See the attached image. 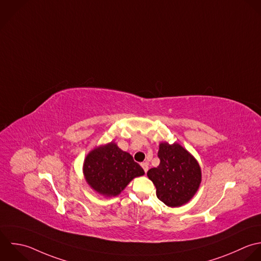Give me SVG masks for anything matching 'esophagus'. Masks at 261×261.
<instances>
[{
	"mask_svg": "<svg viewBox=\"0 0 261 261\" xmlns=\"http://www.w3.org/2000/svg\"><path fill=\"white\" fill-rule=\"evenodd\" d=\"M141 167H142V169L144 170L145 173L148 171V163H146V162H145V163H142V164H141Z\"/></svg>",
	"mask_w": 261,
	"mask_h": 261,
	"instance_id": "esophagus-1",
	"label": "esophagus"
}]
</instances>
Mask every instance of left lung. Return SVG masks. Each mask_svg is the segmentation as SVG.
Wrapping results in <instances>:
<instances>
[{"label":"left lung","mask_w":261,"mask_h":261,"mask_svg":"<svg viewBox=\"0 0 261 261\" xmlns=\"http://www.w3.org/2000/svg\"><path fill=\"white\" fill-rule=\"evenodd\" d=\"M158 155L160 165L147 172L156 188L158 198L171 207L188 203L201 183V169L197 160L177 142H161Z\"/></svg>","instance_id":"1"}]
</instances>
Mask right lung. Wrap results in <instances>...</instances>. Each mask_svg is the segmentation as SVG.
<instances>
[{"mask_svg": "<svg viewBox=\"0 0 261 261\" xmlns=\"http://www.w3.org/2000/svg\"><path fill=\"white\" fill-rule=\"evenodd\" d=\"M82 170L86 183L105 197L119 195L134 178L144 175L133 156L114 141L89 151Z\"/></svg>", "mask_w": 261, "mask_h": 261, "instance_id": "obj_1", "label": "right lung"}]
</instances>
